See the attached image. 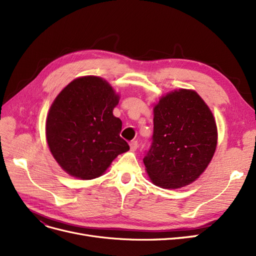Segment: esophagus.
Wrapping results in <instances>:
<instances>
[{
  "label": "esophagus",
  "mask_w": 256,
  "mask_h": 256,
  "mask_svg": "<svg viewBox=\"0 0 256 256\" xmlns=\"http://www.w3.org/2000/svg\"><path fill=\"white\" fill-rule=\"evenodd\" d=\"M130 150L132 152L137 150V148H138V142L137 141H132L130 143Z\"/></svg>",
  "instance_id": "obj_1"
}]
</instances>
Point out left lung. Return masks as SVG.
<instances>
[{
    "instance_id": "obj_1",
    "label": "left lung",
    "mask_w": 256,
    "mask_h": 256,
    "mask_svg": "<svg viewBox=\"0 0 256 256\" xmlns=\"http://www.w3.org/2000/svg\"><path fill=\"white\" fill-rule=\"evenodd\" d=\"M212 111L193 90H174L154 108V135L143 162L158 186L178 189L196 180L217 147Z\"/></svg>"
}]
</instances>
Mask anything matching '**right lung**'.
<instances>
[{"label":"right lung","mask_w":256,"mask_h":256,"mask_svg":"<svg viewBox=\"0 0 256 256\" xmlns=\"http://www.w3.org/2000/svg\"><path fill=\"white\" fill-rule=\"evenodd\" d=\"M119 96L102 78H78L52 104L46 124L50 150L72 176H100L130 146L119 136L121 120L113 115Z\"/></svg>","instance_id":"1"}]
</instances>
